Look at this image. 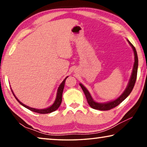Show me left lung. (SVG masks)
Instances as JSON below:
<instances>
[{
	"label": "left lung",
	"instance_id": "8db88e82",
	"mask_svg": "<svg viewBox=\"0 0 147 147\" xmlns=\"http://www.w3.org/2000/svg\"><path fill=\"white\" fill-rule=\"evenodd\" d=\"M127 41L128 42V43L130 45V46L131 47V48H132L134 51L135 61H134L132 73H131L130 81H129L128 86L126 87V88L125 89L124 91L117 98L114 100L109 101V102H105V103L96 102L94 101L93 99V98H92V96H91V94L89 93V92L88 91V89H87L85 87L82 85V84H80V86L82 89L84 94H85L87 101H88L89 105L92 108H93L94 109H98V110H101V111L109 110V109L115 108V107L117 106L119 104H121L122 102L124 100V99L127 98V96L130 94L131 91H132L136 81L137 74H138V54H137L136 48L134 47L133 45L128 40V39Z\"/></svg>",
	"mask_w": 147,
	"mask_h": 147
}]
</instances>
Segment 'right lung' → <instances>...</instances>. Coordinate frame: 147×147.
<instances>
[{"mask_svg": "<svg viewBox=\"0 0 147 147\" xmlns=\"http://www.w3.org/2000/svg\"><path fill=\"white\" fill-rule=\"evenodd\" d=\"M68 76H67L63 80V81L61 83L60 85H59V88L58 89V91H57V94H56V100L54 101V104L53 105L51 106L49 108H45V109H36V108H30V107H29L28 106L25 105V104H24L23 103H22L21 101H19L18 100V98H17L16 95H15L13 91H12L11 89V91L12 93H13V95L15 96V98L17 99V100L21 104L22 106H23L24 107H25L26 108L30 109V110L32 111H34V112H36V113H41V114H46V113H51V112H53V111H56L57 109H58L59 106H60V104L61 103V101H62V93H63V88H64V86H65V80L67 78Z\"/></svg>", "mask_w": 147, "mask_h": 147, "instance_id": "obj_1", "label": "right lung"}]
</instances>
